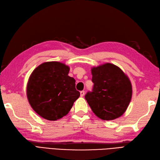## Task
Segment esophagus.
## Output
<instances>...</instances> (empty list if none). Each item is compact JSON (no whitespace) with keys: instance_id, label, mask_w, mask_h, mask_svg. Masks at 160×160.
Instances as JSON below:
<instances>
[{"instance_id":"1","label":"esophagus","mask_w":160,"mask_h":160,"mask_svg":"<svg viewBox=\"0 0 160 160\" xmlns=\"http://www.w3.org/2000/svg\"><path fill=\"white\" fill-rule=\"evenodd\" d=\"M84 93H85V92H84V91H80V96H81V97H83V96L84 95Z\"/></svg>"}]
</instances>
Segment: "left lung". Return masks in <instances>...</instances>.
I'll list each match as a JSON object with an SVG mask.
<instances>
[{"instance_id":"8db88e82","label":"left lung","mask_w":160,"mask_h":160,"mask_svg":"<svg viewBox=\"0 0 160 160\" xmlns=\"http://www.w3.org/2000/svg\"><path fill=\"white\" fill-rule=\"evenodd\" d=\"M92 92L85 95L92 111L103 120H113L123 115L132 98L130 81L122 69L107 63L91 69Z\"/></svg>"}]
</instances>
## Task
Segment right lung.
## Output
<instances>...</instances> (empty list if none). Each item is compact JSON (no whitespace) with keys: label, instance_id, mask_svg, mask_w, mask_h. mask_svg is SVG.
Masks as SVG:
<instances>
[{"label":"right lung","instance_id":"right-lung-1","mask_svg":"<svg viewBox=\"0 0 160 160\" xmlns=\"http://www.w3.org/2000/svg\"><path fill=\"white\" fill-rule=\"evenodd\" d=\"M69 68L57 61L44 62L32 72L27 84V97L35 112L55 121L66 116L80 97Z\"/></svg>","mask_w":160,"mask_h":160}]
</instances>
